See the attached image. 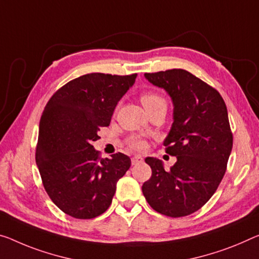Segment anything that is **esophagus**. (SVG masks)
Instances as JSON below:
<instances>
[{
	"instance_id": "1",
	"label": "esophagus",
	"mask_w": 259,
	"mask_h": 259,
	"mask_svg": "<svg viewBox=\"0 0 259 259\" xmlns=\"http://www.w3.org/2000/svg\"><path fill=\"white\" fill-rule=\"evenodd\" d=\"M143 161L142 156H140V155H135V156L132 157V164L135 165V164H139V163H141Z\"/></svg>"
}]
</instances>
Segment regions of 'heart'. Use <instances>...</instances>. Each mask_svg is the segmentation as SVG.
<instances>
[{"mask_svg": "<svg viewBox=\"0 0 259 259\" xmlns=\"http://www.w3.org/2000/svg\"><path fill=\"white\" fill-rule=\"evenodd\" d=\"M141 102L142 104L145 107L149 106V105H153V104H156V103H165L164 99H163L160 95L157 94H154V93H146L143 94L141 96ZM130 145L132 148L134 149H142L143 147H145V142L141 139L139 138H134L132 140L130 141Z\"/></svg>", "mask_w": 259, "mask_h": 259, "instance_id": "heart-1", "label": "heart"}]
</instances>
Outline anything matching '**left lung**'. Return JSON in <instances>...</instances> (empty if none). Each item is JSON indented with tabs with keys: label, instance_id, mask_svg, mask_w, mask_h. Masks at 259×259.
Wrapping results in <instances>:
<instances>
[{
	"label": "left lung",
	"instance_id": "1",
	"mask_svg": "<svg viewBox=\"0 0 259 259\" xmlns=\"http://www.w3.org/2000/svg\"><path fill=\"white\" fill-rule=\"evenodd\" d=\"M145 77L172 102L174 121L163 145L177 162L165 170L161 160L147 157L152 177L143 183L142 193L163 215H189L209 200L226 172L233 134L225 101L184 69L146 73Z\"/></svg>",
	"mask_w": 259,
	"mask_h": 259
}]
</instances>
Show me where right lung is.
<instances>
[{"mask_svg": "<svg viewBox=\"0 0 259 259\" xmlns=\"http://www.w3.org/2000/svg\"><path fill=\"white\" fill-rule=\"evenodd\" d=\"M137 74L91 73L73 79L47 103L39 122L35 163L52 201L68 215L93 219L110 207L131 158H99L93 142L110 125L118 102Z\"/></svg>", "mask_w": 259, "mask_h": 259, "instance_id": "right-lung-1", "label": "right lung"}]
</instances>
